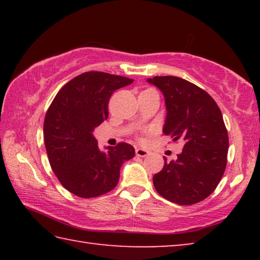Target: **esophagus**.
<instances>
[{
    "label": "esophagus",
    "instance_id": "1",
    "mask_svg": "<svg viewBox=\"0 0 260 260\" xmlns=\"http://www.w3.org/2000/svg\"><path fill=\"white\" fill-rule=\"evenodd\" d=\"M135 153H136V156H139V157H147L149 153L148 150H146V149H142V148H138L135 150Z\"/></svg>",
    "mask_w": 260,
    "mask_h": 260
}]
</instances>
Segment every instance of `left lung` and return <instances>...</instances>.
Here are the masks:
<instances>
[{"label": "left lung", "instance_id": "1", "mask_svg": "<svg viewBox=\"0 0 260 260\" xmlns=\"http://www.w3.org/2000/svg\"><path fill=\"white\" fill-rule=\"evenodd\" d=\"M147 81L164 95L162 133L184 142L177 159L164 158L162 170L153 175V186L173 203H199L213 192L226 169L228 135L221 111L205 90L182 78L153 77Z\"/></svg>", "mask_w": 260, "mask_h": 260}]
</instances>
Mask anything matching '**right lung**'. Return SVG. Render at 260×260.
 I'll return each mask as SVG.
<instances>
[{
    "label": "right lung",
    "mask_w": 260,
    "mask_h": 260,
    "mask_svg": "<svg viewBox=\"0 0 260 260\" xmlns=\"http://www.w3.org/2000/svg\"><path fill=\"white\" fill-rule=\"evenodd\" d=\"M134 80L104 72H85L57 93L48 109L43 138L52 171L65 189L82 199L117 186L120 167L135 155L131 144L100 149L94 131L109 116L114 90Z\"/></svg>",
    "instance_id": "obj_1"
}]
</instances>
